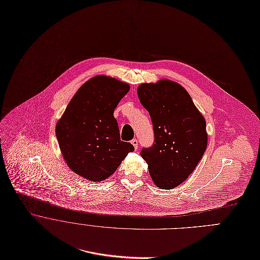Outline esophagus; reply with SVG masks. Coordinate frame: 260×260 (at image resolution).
<instances>
[{"label": "esophagus", "instance_id": "1", "mask_svg": "<svg viewBox=\"0 0 260 260\" xmlns=\"http://www.w3.org/2000/svg\"><path fill=\"white\" fill-rule=\"evenodd\" d=\"M131 143H132V145L135 147V149H136V150H138V147H139V143H138V140L134 139V140H133Z\"/></svg>", "mask_w": 260, "mask_h": 260}]
</instances>
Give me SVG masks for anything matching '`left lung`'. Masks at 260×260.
<instances>
[{
	"label": "left lung",
	"mask_w": 260,
	"mask_h": 260,
	"mask_svg": "<svg viewBox=\"0 0 260 260\" xmlns=\"http://www.w3.org/2000/svg\"><path fill=\"white\" fill-rule=\"evenodd\" d=\"M141 104L149 111L154 145L141 156L159 189L181 185L194 172L207 148L206 120L188 91L179 83L160 79L138 87Z\"/></svg>",
	"instance_id": "1"
}]
</instances>
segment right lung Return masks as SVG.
I'll return each mask as SVG.
<instances>
[{
  "label": "right lung",
  "instance_id": "add662e5",
  "mask_svg": "<svg viewBox=\"0 0 260 260\" xmlns=\"http://www.w3.org/2000/svg\"><path fill=\"white\" fill-rule=\"evenodd\" d=\"M129 85L116 78L96 75L80 86L56 124V137L67 166L91 182L110 177L132 144L121 142L114 108Z\"/></svg>",
  "mask_w": 260,
  "mask_h": 260
}]
</instances>
